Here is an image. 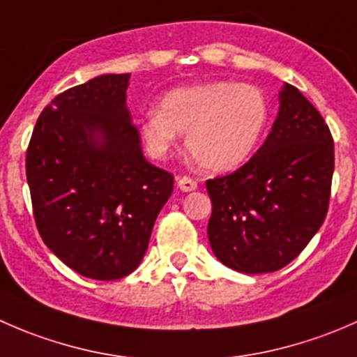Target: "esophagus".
Returning a JSON list of instances; mask_svg holds the SVG:
<instances>
[{"mask_svg":"<svg viewBox=\"0 0 357 357\" xmlns=\"http://www.w3.org/2000/svg\"><path fill=\"white\" fill-rule=\"evenodd\" d=\"M178 186L181 192H193V190H197V181H193L188 176H183L178 179Z\"/></svg>","mask_w":357,"mask_h":357,"instance_id":"1","label":"esophagus"}]
</instances>
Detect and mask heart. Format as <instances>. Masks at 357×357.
<instances>
[{
    "label": "heart",
    "instance_id": "1",
    "mask_svg": "<svg viewBox=\"0 0 357 357\" xmlns=\"http://www.w3.org/2000/svg\"><path fill=\"white\" fill-rule=\"evenodd\" d=\"M269 117L264 93L252 84L215 81L169 91L160 110H149L142 132L150 153L165 157L186 136V150L207 172H228L250 158Z\"/></svg>",
    "mask_w": 357,
    "mask_h": 357
}]
</instances>
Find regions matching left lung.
Masks as SVG:
<instances>
[{
    "instance_id": "left-lung-1",
    "label": "left lung",
    "mask_w": 357,
    "mask_h": 357,
    "mask_svg": "<svg viewBox=\"0 0 357 357\" xmlns=\"http://www.w3.org/2000/svg\"><path fill=\"white\" fill-rule=\"evenodd\" d=\"M335 165L328 124L295 86L261 149L242 167L207 179V235L215 257L247 275L294 261L326 218Z\"/></svg>"
}]
</instances>
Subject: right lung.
<instances>
[{"instance_id":"1","label":"right lung","mask_w":357,"mask_h":357,"mask_svg":"<svg viewBox=\"0 0 357 357\" xmlns=\"http://www.w3.org/2000/svg\"><path fill=\"white\" fill-rule=\"evenodd\" d=\"M129 75H98L56 95L25 155L43 242L75 273L103 282L138 268L174 186L171 172L143 157L126 105Z\"/></svg>"}]
</instances>
